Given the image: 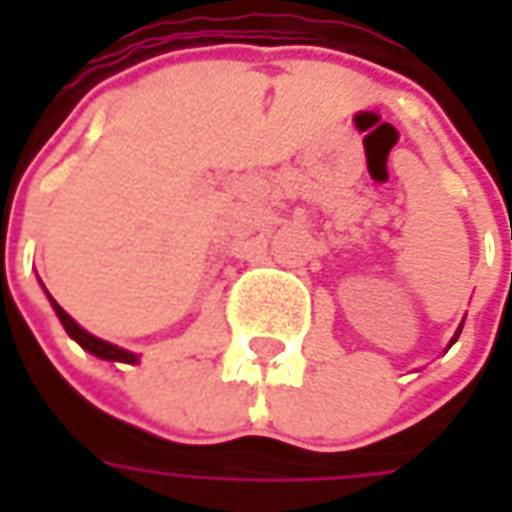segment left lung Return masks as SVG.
<instances>
[{"instance_id": "1", "label": "left lung", "mask_w": 512, "mask_h": 512, "mask_svg": "<svg viewBox=\"0 0 512 512\" xmlns=\"http://www.w3.org/2000/svg\"><path fill=\"white\" fill-rule=\"evenodd\" d=\"M459 333H462V327H459V330H456V336H453V339H450V344L456 342V339H459Z\"/></svg>"}]
</instances>
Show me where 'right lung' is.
Returning <instances> with one entry per match:
<instances>
[{"label":"right lung","instance_id":"1","mask_svg":"<svg viewBox=\"0 0 512 512\" xmlns=\"http://www.w3.org/2000/svg\"><path fill=\"white\" fill-rule=\"evenodd\" d=\"M50 305H53V310H56L59 322H62V325H65V330H68L70 339L82 344V347H85L88 353L99 356V359H108V362H125V364L139 362V356H136V353H130V350H122V347H116V344H110V342H102V339H96L93 333H88L85 327L76 325V322H73L68 313H65L62 307L56 305L53 299H50Z\"/></svg>","mask_w":512,"mask_h":512}]
</instances>
